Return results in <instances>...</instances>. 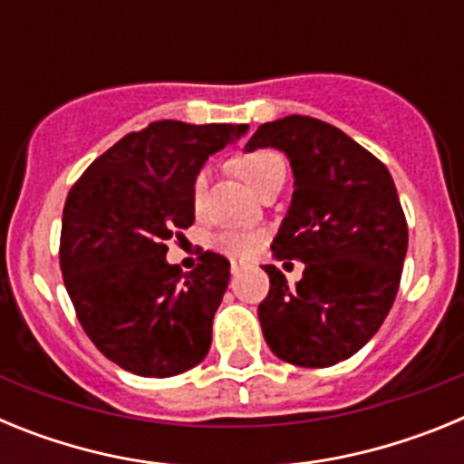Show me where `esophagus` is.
Wrapping results in <instances>:
<instances>
[{
  "label": "esophagus",
  "mask_w": 464,
  "mask_h": 464,
  "mask_svg": "<svg viewBox=\"0 0 464 464\" xmlns=\"http://www.w3.org/2000/svg\"><path fill=\"white\" fill-rule=\"evenodd\" d=\"M244 269H246V265H244V262H237V260H232V265H229V272L235 274V276H237V274H241V272H244Z\"/></svg>",
  "instance_id": "obj_1"
}]
</instances>
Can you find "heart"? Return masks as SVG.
Wrapping results in <instances>:
<instances>
[{
	"instance_id": "heart-1",
	"label": "heart",
	"mask_w": 464,
	"mask_h": 464,
	"mask_svg": "<svg viewBox=\"0 0 464 464\" xmlns=\"http://www.w3.org/2000/svg\"><path fill=\"white\" fill-rule=\"evenodd\" d=\"M237 174L244 179L253 190H260V186L267 181L269 176L278 169H285V162L278 153L274 150H256V153L241 155L235 162ZM204 190H207V176L197 174L195 183H192V204L199 207L202 204ZM262 237L257 232H246V229H227V232H220L213 244L218 251H223L229 257H251L257 251Z\"/></svg>"
}]
</instances>
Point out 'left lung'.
Masks as SVG:
<instances>
[{
	"label": "left lung",
	"instance_id": "left-lung-1",
	"mask_svg": "<svg viewBox=\"0 0 464 464\" xmlns=\"http://www.w3.org/2000/svg\"><path fill=\"white\" fill-rule=\"evenodd\" d=\"M278 149L295 176L272 251L302 260L295 285L274 265L257 306L265 342L297 367H332L374 337L395 302L409 229L391 171L330 122L285 116L257 127L246 153Z\"/></svg>",
	"mask_w": 464,
	"mask_h": 464
}]
</instances>
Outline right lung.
<instances>
[{
	"mask_svg": "<svg viewBox=\"0 0 464 464\" xmlns=\"http://www.w3.org/2000/svg\"><path fill=\"white\" fill-rule=\"evenodd\" d=\"M248 125L150 122L94 160L69 190L60 269L85 334L137 376L167 379L202 362L229 262L202 253L192 272L167 262V239L195 220L192 183Z\"/></svg>",
	"mask_w": 464,
	"mask_h": 464,
	"instance_id": "obj_1",
	"label": "right lung"
}]
</instances>
